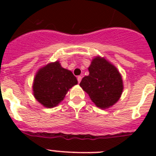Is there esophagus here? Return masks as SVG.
I'll use <instances>...</instances> for the list:
<instances>
[{"label":"esophagus","mask_w":156,"mask_h":156,"mask_svg":"<svg viewBox=\"0 0 156 156\" xmlns=\"http://www.w3.org/2000/svg\"><path fill=\"white\" fill-rule=\"evenodd\" d=\"M81 80H82V76H77V80H78V83H80Z\"/></svg>","instance_id":"34e87169"}]
</instances>
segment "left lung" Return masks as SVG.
Masks as SVG:
<instances>
[{
	"mask_svg": "<svg viewBox=\"0 0 156 156\" xmlns=\"http://www.w3.org/2000/svg\"><path fill=\"white\" fill-rule=\"evenodd\" d=\"M88 70L89 75L83 78L80 86L95 105L105 109L115 104L123 90L122 76L117 69L105 58L97 56Z\"/></svg>",
	"mask_w": 156,
	"mask_h": 156,
	"instance_id": "1",
	"label": "left lung"
}]
</instances>
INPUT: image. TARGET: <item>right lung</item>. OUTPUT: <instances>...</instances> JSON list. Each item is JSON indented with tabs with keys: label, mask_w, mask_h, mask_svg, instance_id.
Wrapping results in <instances>:
<instances>
[{
	"label": "right lung",
	"mask_w": 156,
	"mask_h": 156,
	"mask_svg": "<svg viewBox=\"0 0 156 156\" xmlns=\"http://www.w3.org/2000/svg\"><path fill=\"white\" fill-rule=\"evenodd\" d=\"M77 80L71 71L62 68L58 61L46 65L37 71L33 90L37 101L47 108H53L64 99Z\"/></svg>",
	"instance_id": "right-lung-1"
}]
</instances>
